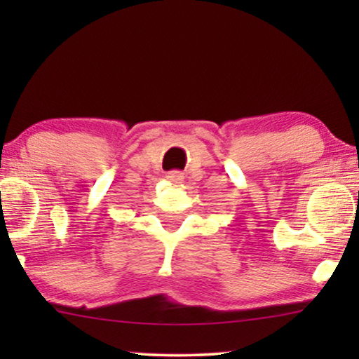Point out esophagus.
Segmentation results:
<instances>
[{"label": "esophagus", "instance_id": "1", "mask_svg": "<svg viewBox=\"0 0 359 359\" xmlns=\"http://www.w3.org/2000/svg\"><path fill=\"white\" fill-rule=\"evenodd\" d=\"M166 178H168L170 181H173V183H181V181L184 180V176L181 171H170V173L166 175Z\"/></svg>", "mask_w": 359, "mask_h": 359}]
</instances>
